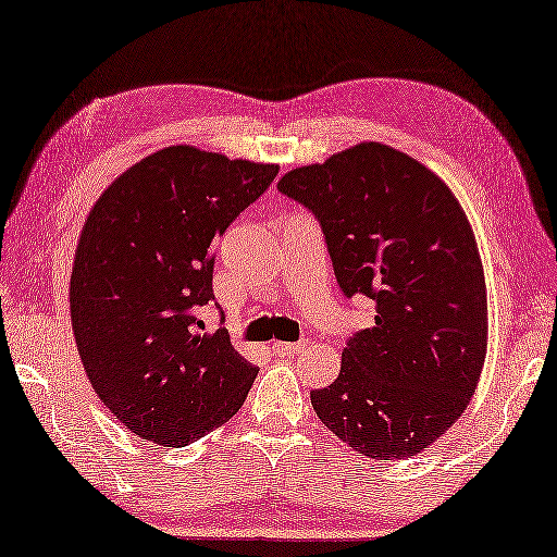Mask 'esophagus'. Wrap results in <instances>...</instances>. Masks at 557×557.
Instances as JSON below:
<instances>
[{
	"mask_svg": "<svg viewBox=\"0 0 557 557\" xmlns=\"http://www.w3.org/2000/svg\"><path fill=\"white\" fill-rule=\"evenodd\" d=\"M307 349V343H274L271 345V351H274L276 357H297L302 355V351Z\"/></svg>",
	"mask_w": 557,
	"mask_h": 557,
	"instance_id": "obj_1",
	"label": "esophagus"
}]
</instances>
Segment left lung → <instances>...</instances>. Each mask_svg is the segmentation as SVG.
I'll list each match as a JSON object with an SVG mask.
<instances>
[{
	"label": "left lung",
	"mask_w": 557,
	"mask_h": 557,
	"mask_svg": "<svg viewBox=\"0 0 557 557\" xmlns=\"http://www.w3.org/2000/svg\"><path fill=\"white\" fill-rule=\"evenodd\" d=\"M278 191L319 222L335 281L375 302L335 383L311 389L321 423L351 449L397 460L466 411L486 355V286L463 208L437 174L375 141L288 172Z\"/></svg>",
	"instance_id": "left-lung-1"
}]
</instances>
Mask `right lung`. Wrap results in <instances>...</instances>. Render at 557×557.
<instances>
[{
    "instance_id": "right-lung-1",
    "label": "right lung",
    "mask_w": 557,
    "mask_h": 557,
    "mask_svg": "<svg viewBox=\"0 0 557 557\" xmlns=\"http://www.w3.org/2000/svg\"><path fill=\"white\" fill-rule=\"evenodd\" d=\"M276 174L170 146L120 174L89 212L71 276L73 333L94 392L134 435L186 446L246 401L257 366L200 314L214 300L216 238Z\"/></svg>"
}]
</instances>
